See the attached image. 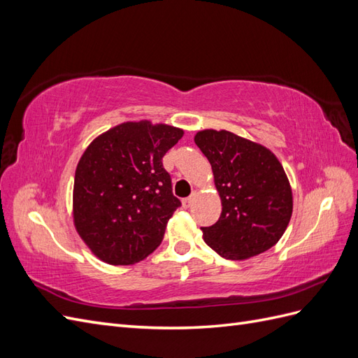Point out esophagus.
I'll return each mask as SVG.
<instances>
[{"label":"esophagus","mask_w":358,"mask_h":358,"mask_svg":"<svg viewBox=\"0 0 358 358\" xmlns=\"http://www.w3.org/2000/svg\"><path fill=\"white\" fill-rule=\"evenodd\" d=\"M196 196H197V192L194 191L189 197H187V199H183L182 200V204H183V208H191V204L194 203V199H196Z\"/></svg>","instance_id":"esophagus-1"}]
</instances>
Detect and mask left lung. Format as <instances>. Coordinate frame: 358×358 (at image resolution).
Returning <instances> with one entry per match:
<instances>
[{
  "instance_id": "left-lung-1",
  "label": "left lung",
  "mask_w": 358,
  "mask_h": 358,
  "mask_svg": "<svg viewBox=\"0 0 358 358\" xmlns=\"http://www.w3.org/2000/svg\"><path fill=\"white\" fill-rule=\"evenodd\" d=\"M209 159L222 212L203 239L227 259L262 254L282 237L292 213L289 182L278 158L230 131L204 129L194 137Z\"/></svg>"
}]
</instances>
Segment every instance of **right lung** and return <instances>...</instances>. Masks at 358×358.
I'll return each mask as SVG.
<instances>
[{
    "mask_svg": "<svg viewBox=\"0 0 358 358\" xmlns=\"http://www.w3.org/2000/svg\"><path fill=\"white\" fill-rule=\"evenodd\" d=\"M182 136L164 124L125 122L83 152L74 176V225L103 262L134 264L161 243L180 206L162 157Z\"/></svg>",
    "mask_w": 358,
    "mask_h": 358,
    "instance_id": "right-lung-1",
    "label": "right lung"
}]
</instances>
